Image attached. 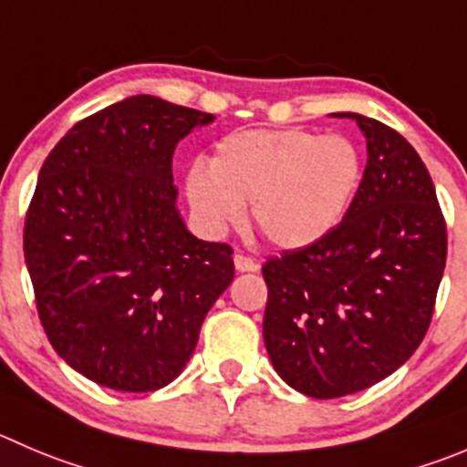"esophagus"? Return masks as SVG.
I'll use <instances>...</instances> for the list:
<instances>
[{
    "label": "esophagus",
    "instance_id": "obj_1",
    "mask_svg": "<svg viewBox=\"0 0 467 467\" xmlns=\"http://www.w3.org/2000/svg\"><path fill=\"white\" fill-rule=\"evenodd\" d=\"M234 264H236V270H241V273H254V270H259V264L252 256L243 254V252H238L234 256Z\"/></svg>",
    "mask_w": 467,
    "mask_h": 467
}]
</instances>
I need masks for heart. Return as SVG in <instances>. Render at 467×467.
I'll use <instances>...</instances> for the list:
<instances>
[{
  "mask_svg": "<svg viewBox=\"0 0 467 467\" xmlns=\"http://www.w3.org/2000/svg\"><path fill=\"white\" fill-rule=\"evenodd\" d=\"M359 181L362 153L350 137L303 128L245 130L217 144L211 167H192L188 197L213 234L238 224L250 202L261 236L296 250L321 241L344 220Z\"/></svg>",
  "mask_w": 467,
  "mask_h": 467,
  "instance_id": "1",
  "label": "heart"
}]
</instances>
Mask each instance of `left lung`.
Listing matches in <instances>:
<instances>
[{
    "mask_svg": "<svg viewBox=\"0 0 467 467\" xmlns=\"http://www.w3.org/2000/svg\"><path fill=\"white\" fill-rule=\"evenodd\" d=\"M367 167L344 220L321 241L261 268L264 339L297 392L337 399L397 371L431 326L447 261V224L417 150L362 114Z\"/></svg>",
    "mask_w": 467,
    "mask_h": 467,
    "instance_id": "left-lung-1",
    "label": "left lung"
}]
</instances>
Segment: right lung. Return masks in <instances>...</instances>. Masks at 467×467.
Listing matches in <instances>:
<instances>
[{"mask_svg": "<svg viewBox=\"0 0 467 467\" xmlns=\"http://www.w3.org/2000/svg\"><path fill=\"white\" fill-rule=\"evenodd\" d=\"M213 114L132 96L75 123L50 150L25 217V261L52 348L119 392L183 371L234 250L176 211L174 149Z\"/></svg>", "mask_w": 467, "mask_h": 467, "instance_id": "add662e5", "label": "right lung"}]
</instances>
